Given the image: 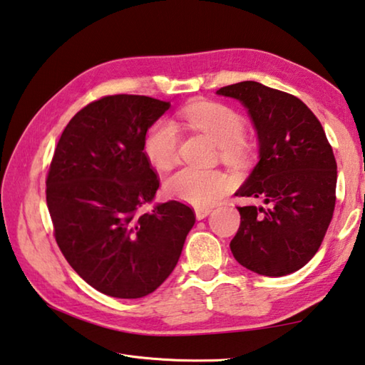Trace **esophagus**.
Returning a JSON list of instances; mask_svg holds the SVG:
<instances>
[{
  "instance_id": "1",
  "label": "esophagus",
  "mask_w": 365,
  "mask_h": 365,
  "mask_svg": "<svg viewBox=\"0 0 365 365\" xmlns=\"http://www.w3.org/2000/svg\"><path fill=\"white\" fill-rule=\"evenodd\" d=\"M210 212H212V209H209V207H197V209H195L197 220H204Z\"/></svg>"
}]
</instances>
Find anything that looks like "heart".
Wrapping results in <instances>:
<instances>
[{"label": "heart", "instance_id": "1", "mask_svg": "<svg viewBox=\"0 0 365 365\" xmlns=\"http://www.w3.org/2000/svg\"><path fill=\"white\" fill-rule=\"evenodd\" d=\"M182 115L195 130L217 142L225 161L245 160L247 145L242 139L245 125L239 112L218 103H192L185 107ZM178 128L173 120L155 121L144 138V155L148 163L161 170L173 168L178 160ZM232 187V177L226 173L195 168H183L166 182V191L170 196L197 207L212 205Z\"/></svg>", "mask_w": 365, "mask_h": 365}]
</instances>
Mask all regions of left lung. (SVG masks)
<instances>
[{
  "mask_svg": "<svg viewBox=\"0 0 365 365\" xmlns=\"http://www.w3.org/2000/svg\"><path fill=\"white\" fill-rule=\"evenodd\" d=\"M217 95L244 104L259 142V161L235 196L261 199L264 205L237 207L234 258L259 275L296 272L315 256L332 220V147L315 113L289 93L245 81Z\"/></svg>",
  "mask_w": 365,
  "mask_h": 365,
  "instance_id": "obj_1",
  "label": "left lung"
}]
</instances>
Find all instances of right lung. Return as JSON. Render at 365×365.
Masks as SVG:
<instances>
[{
    "label": "right lung",
    "mask_w": 365,
    "mask_h": 365,
    "mask_svg": "<svg viewBox=\"0 0 365 365\" xmlns=\"http://www.w3.org/2000/svg\"><path fill=\"white\" fill-rule=\"evenodd\" d=\"M170 103L113 95L64 128L47 175V207L64 258L90 287L118 299L153 292L173 272L196 217L178 201H153L160 180L144 138Z\"/></svg>",
    "instance_id": "add662e5"
}]
</instances>
